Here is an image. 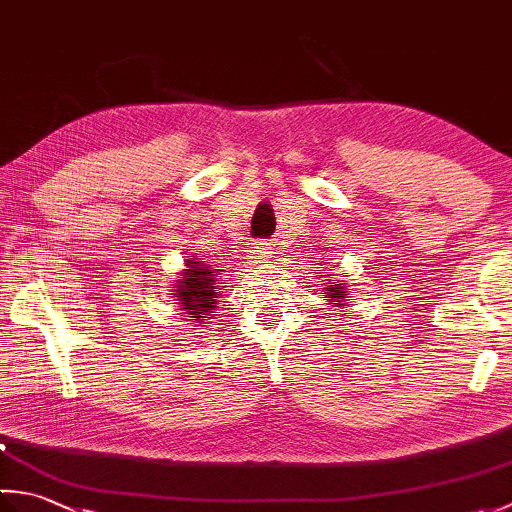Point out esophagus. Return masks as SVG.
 I'll return each mask as SVG.
<instances>
[{"mask_svg":"<svg viewBox=\"0 0 512 512\" xmlns=\"http://www.w3.org/2000/svg\"><path fill=\"white\" fill-rule=\"evenodd\" d=\"M270 255H273V250H270V246L264 242H255L248 250V259L253 264H264Z\"/></svg>","mask_w":512,"mask_h":512,"instance_id":"obj_1","label":"esophagus"}]
</instances>
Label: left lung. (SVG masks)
<instances>
[{
  "mask_svg": "<svg viewBox=\"0 0 512 512\" xmlns=\"http://www.w3.org/2000/svg\"><path fill=\"white\" fill-rule=\"evenodd\" d=\"M328 284L330 286L323 290L325 301H334V308H343V301H350L347 299V286H343L339 279H330Z\"/></svg>",
  "mask_w": 512,
  "mask_h": 512,
  "instance_id": "8db88e82",
  "label": "left lung"
}]
</instances>
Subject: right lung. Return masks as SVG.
<instances>
[{
	"label": "right lung",
	"instance_id": "right-lung-1",
	"mask_svg": "<svg viewBox=\"0 0 512 512\" xmlns=\"http://www.w3.org/2000/svg\"><path fill=\"white\" fill-rule=\"evenodd\" d=\"M184 268L180 273V279H176L173 284V295H176L178 301V310H184L182 314H187V321L193 323L195 330L198 325L206 323L209 319H213V310L217 308V299L222 297V279H217L220 270L211 268V264L200 262L198 257L184 259Z\"/></svg>",
	"mask_w": 512,
	"mask_h": 512
}]
</instances>
